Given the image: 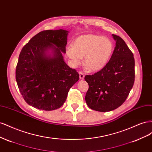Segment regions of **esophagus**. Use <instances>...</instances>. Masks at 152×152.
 Masks as SVG:
<instances>
[{"mask_svg": "<svg viewBox=\"0 0 152 152\" xmlns=\"http://www.w3.org/2000/svg\"><path fill=\"white\" fill-rule=\"evenodd\" d=\"M84 76H85L84 75V73L83 72H79V77H80V79L83 80L84 79Z\"/></svg>", "mask_w": 152, "mask_h": 152, "instance_id": "34e87169", "label": "esophagus"}]
</instances>
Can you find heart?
<instances>
[{"label":"heart","instance_id":"obj_1","mask_svg":"<svg viewBox=\"0 0 152 152\" xmlns=\"http://www.w3.org/2000/svg\"><path fill=\"white\" fill-rule=\"evenodd\" d=\"M112 41L106 37L88 34L77 37L66 54L73 66H77L84 56L85 65L92 71H99L107 65L113 53Z\"/></svg>","mask_w":152,"mask_h":152}]
</instances>
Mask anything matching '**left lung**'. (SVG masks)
Wrapping results in <instances>:
<instances>
[{
	"label": "left lung",
	"mask_w": 152,
	"mask_h": 152,
	"mask_svg": "<svg viewBox=\"0 0 152 152\" xmlns=\"http://www.w3.org/2000/svg\"><path fill=\"white\" fill-rule=\"evenodd\" d=\"M116 41L113 54L107 65L84 79L89 84L86 94L88 107L96 111H112L121 106L134 85V58L120 37L112 34Z\"/></svg>",
	"instance_id": "1"
}]
</instances>
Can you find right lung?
I'll return each instance as SVG.
<instances>
[{
    "instance_id": "1",
    "label": "right lung",
    "mask_w": 152,
    "mask_h": 152,
    "mask_svg": "<svg viewBox=\"0 0 152 152\" xmlns=\"http://www.w3.org/2000/svg\"><path fill=\"white\" fill-rule=\"evenodd\" d=\"M68 31L44 30L33 37L21 49L16 80L23 98L42 110H56L65 102L69 90L79 75L64 61ZM52 50L51 55L48 54Z\"/></svg>"
}]
</instances>
